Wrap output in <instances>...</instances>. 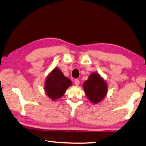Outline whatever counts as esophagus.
I'll list each match as a JSON object with an SVG mask.
<instances>
[{
  "label": "esophagus",
  "mask_w": 146,
  "mask_h": 146,
  "mask_svg": "<svg viewBox=\"0 0 146 146\" xmlns=\"http://www.w3.org/2000/svg\"><path fill=\"white\" fill-rule=\"evenodd\" d=\"M74 82H75V85H76V86H79V84H80V81H79V80H78V79H75Z\"/></svg>",
  "instance_id": "34e87169"
}]
</instances>
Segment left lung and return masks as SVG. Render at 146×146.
I'll list each match as a JSON object with an SVG mask.
<instances>
[{
  "mask_svg": "<svg viewBox=\"0 0 146 146\" xmlns=\"http://www.w3.org/2000/svg\"><path fill=\"white\" fill-rule=\"evenodd\" d=\"M83 90L88 100L93 104L102 102L108 91L106 81L97 72H93L87 81L83 83Z\"/></svg>",
  "mask_w": 146,
  "mask_h": 146,
  "instance_id": "left-lung-1",
  "label": "left lung"
}]
</instances>
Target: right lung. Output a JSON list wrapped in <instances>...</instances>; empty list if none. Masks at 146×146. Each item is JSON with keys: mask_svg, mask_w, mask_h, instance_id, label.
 <instances>
[{"mask_svg": "<svg viewBox=\"0 0 146 146\" xmlns=\"http://www.w3.org/2000/svg\"><path fill=\"white\" fill-rule=\"evenodd\" d=\"M71 85L72 81L59 68L55 67L46 77L44 89L46 96L52 101H55L61 98Z\"/></svg>", "mask_w": 146, "mask_h": 146, "instance_id": "add662e5", "label": "right lung"}]
</instances>
